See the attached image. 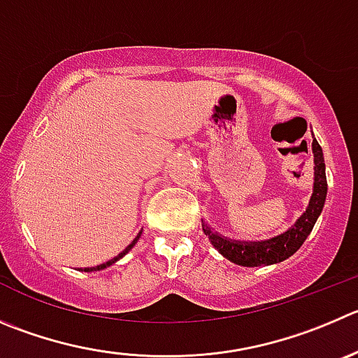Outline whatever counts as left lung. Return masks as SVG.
<instances>
[{
    "mask_svg": "<svg viewBox=\"0 0 358 358\" xmlns=\"http://www.w3.org/2000/svg\"><path fill=\"white\" fill-rule=\"evenodd\" d=\"M313 156H315V181H313L311 199H309L304 213L297 217V221L288 228L287 232L264 241H236L214 232L206 221H202L203 234L209 237L210 244L227 260L236 265H243V267L279 264V262L290 258L304 244L316 220L322 214L327 199L325 159H323V151L316 138H313Z\"/></svg>",
    "mask_w": 358,
    "mask_h": 358,
    "instance_id": "left-lung-1",
    "label": "left lung"
}]
</instances>
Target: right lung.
Returning <instances> with one entry per match:
<instances>
[{"label":"right lung","instance_id":"right-lung-1","mask_svg":"<svg viewBox=\"0 0 358 358\" xmlns=\"http://www.w3.org/2000/svg\"><path fill=\"white\" fill-rule=\"evenodd\" d=\"M141 236H142V230H141V232L137 234V237H135V239L131 241V243L128 244V246H126L124 250H122L121 253L117 255V257L110 258V260H108V262H105V264H100V265H96V267H84V268H79V271H83V272H94V271H103V268L110 267V265H114L115 262H117V260H121V258L124 257V255H128V253H130V251H131V248H134L135 244L138 243V239H141Z\"/></svg>","mask_w":358,"mask_h":358}]
</instances>
